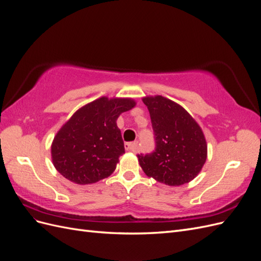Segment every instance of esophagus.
<instances>
[{
    "label": "esophagus",
    "mask_w": 261,
    "mask_h": 261,
    "mask_svg": "<svg viewBox=\"0 0 261 261\" xmlns=\"http://www.w3.org/2000/svg\"><path fill=\"white\" fill-rule=\"evenodd\" d=\"M125 149L127 151H132V152H136L138 149V141H134V143H126L125 144Z\"/></svg>",
    "instance_id": "1"
}]
</instances>
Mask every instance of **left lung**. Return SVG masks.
Masks as SVG:
<instances>
[{
    "label": "left lung",
    "mask_w": 261,
    "mask_h": 261,
    "mask_svg": "<svg viewBox=\"0 0 261 261\" xmlns=\"http://www.w3.org/2000/svg\"><path fill=\"white\" fill-rule=\"evenodd\" d=\"M151 118L155 149L138 154L146 175L169 186L194 179L207 159V143L200 126L186 110L162 96L143 99Z\"/></svg>",
    "instance_id": "obj_1"
}]
</instances>
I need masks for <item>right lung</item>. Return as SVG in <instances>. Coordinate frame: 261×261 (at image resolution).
Listing matches in <instances>:
<instances>
[{
    "label": "right lung",
    "mask_w": 261,
    "mask_h": 261,
    "mask_svg": "<svg viewBox=\"0 0 261 261\" xmlns=\"http://www.w3.org/2000/svg\"><path fill=\"white\" fill-rule=\"evenodd\" d=\"M136 102L102 97L84 106L62 126L51 146L55 169L76 184H92L111 175L125 153L116 120Z\"/></svg>",
    "instance_id": "obj_1"
}]
</instances>
